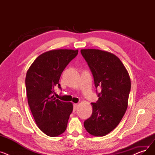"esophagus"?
I'll return each mask as SVG.
<instances>
[{"label": "esophagus", "mask_w": 155, "mask_h": 155, "mask_svg": "<svg viewBox=\"0 0 155 155\" xmlns=\"http://www.w3.org/2000/svg\"><path fill=\"white\" fill-rule=\"evenodd\" d=\"M78 107V105L77 104H73V112H75Z\"/></svg>", "instance_id": "34e87169"}]
</instances>
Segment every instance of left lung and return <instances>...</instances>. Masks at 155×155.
Segmentation results:
<instances>
[{"instance_id": "obj_1", "label": "left lung", "mask_w": 155, "mask_h": 155, "mask_svg": "<svg viewBox=\"0 0 155 155\" xmlns=\"http://www.w3.org/2000/svg\"><path fill=\"white\" fill-rule=\"evenodd\" d=\"M92 73L99 99L92 103V116L85 120L87 131L95 136L107 134L119 124L127 107L131 91L128 72L119 58L95 49L80 51Z\"/></svg>"}]
</instances>
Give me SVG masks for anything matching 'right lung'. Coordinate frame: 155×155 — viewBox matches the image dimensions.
Returning <instances> with one entry per match:
<instances>
[{
  "instance_id": "add662e5",
  "label": "right lung",
  "mask_w": 155,
  "mask_h": 155,
  "mask_svg": "<svg viewBox=\"0 0 155 155\" xmlns=\"http://www.w3.org/2000/svg\"><path fill=\"white\" fill-rule=\"evenodd\" d=\"M78 52L56 50L44 53L27 71L25 84L29 106L37 126L49 136H58L67 129L73 104L56 99L54 88L58 86L61 89L60 76Z\"/></svg>"
}]
</instances>
